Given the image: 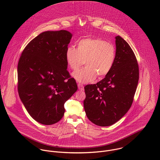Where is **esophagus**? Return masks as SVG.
<instances>
[{"label":"esophagus","mask_w":160,"mask_h":160,"mask_svg":"<svg viewBox=\"0 0 160 160\" xmlns=\"http://www.w3.org/2000/svg\"><path fill=\"white\" fill-rule=\"evenodd\" d=\"M78 89H79L80 90H81V91H83V90H84V87H83V85L82 84H81V83H78Z\"/></svg>","instance_id":"esophagus-1"}]
</instances>
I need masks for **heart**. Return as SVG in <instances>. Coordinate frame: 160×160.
<instances>
[{
	"mask_svg": "<svg viewBox=\"0 0 160 160\" xmlns=\"http://www.w3.org/2000/svg\"><path fill=\"white\" fill-rule=\"evenodd\" d=\"M115 58V47L96 38L82 39L78 42L77 49L68 47L65 52L67 63L72 70H78L84 63L87 65L72 73V77L82 83L92 82L97 75L98 77L107 75L114 65Z\"/></svg>",
	"mask_w": 160,
	"mask_h": 160,
	"instance_id": "obj_1",
	"label": "heart"
}]
</instances>
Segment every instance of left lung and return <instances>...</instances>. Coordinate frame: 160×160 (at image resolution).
Returning a JSON list of instances; mask_svg holds the SVG:
<instances>
[{"instance_id": "8db88e82", "label": "left lung", "mask_w": 160, "mask_h": 160, "mask_svg": "<svg viewBox=\"0 0 160 160\" xmlns=\"http://www.w3.org/2000/svg\"><path fill=\"white\" fill-rule=\"evenodd\" d=\"M116 58L111 72L97 84L85 87L84 109L88 118L100 127L111 126L129 110L139 80L135 55L120 36L115 37Z\"/></svg>"}]
</instances>
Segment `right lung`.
Returning <instances> with one entry per match:
<instances>
[{
	"mask_svg": "<svg viewBox=\"0 0 160 160\" xmlns=\"http://www.w3.org/2000/svg\"><path fill=\"white\" fill-rule=\"evenodd\" d=\"M72 37L65 30L43 32L28 43L20 57L18 95L29 115L41 124L59 122L65 103L77 90L65 60Z\"/></svg>",
	"mask_w": 160,
	"mask_h": 160,
	"instance_id": "right-lung-1",
	"label": "right lung"
}]
</instances>
